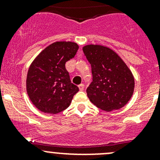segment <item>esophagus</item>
I'll list each match as a JSON object with an SVG mask.
<instances>
[{"label": "esophagus", "mask_w": 160, "mask_h": 160, "mask_svg": "<svg viewBox=\"0 0 160 160\" xmlns=\"http://www.w3.org/2000/svg\"><path fill=\"white\" fill-rule=\"evenodd\" d=\"M78 88H79V89H80V90H83V89H84V84L81 83V84L79 85Z\"/></svg>", "instance_id": "1"}]
</instances>
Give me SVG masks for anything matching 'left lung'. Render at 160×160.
I'll return each instance as SVG.
<instances>
[{"instance_id": "left-lung-1", "label": "left lung", "mask_w": 160, "mask_h": 160, "mask_svg": "<svg viewBox=\"0 0 160 160\" xmlns=\"http://www.w3.org/2000/svg\"><path fill=\"white\" fill-rule=\"evenodd\" d=\"M83 51L91 65L93 81L87 89L90 101L105 111L128 104L135 89L132 71L114 51L101 45H87Z\"/></svg>"}]
</instances>
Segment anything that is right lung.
<instances>
[{
	"mask_svg": "<svg viewBox=\"0 0 160 160\" xmlns=\"http://www.w3.org/2000/svg\"><path fill=\"white\" fill-rule=\"evenodd\" d=\"M78 49L73 42H56L45 48L31 63L26 79L27 93L42 112L56 114L64 111L79 91L71 83L65 67Z\"/></svg>",
	"mask_w": 160,
	"mask_h": 160,
	"instance_id": "add662e5",
	"label": "right lung"
}]
</instances>
